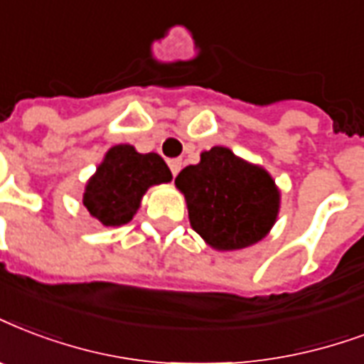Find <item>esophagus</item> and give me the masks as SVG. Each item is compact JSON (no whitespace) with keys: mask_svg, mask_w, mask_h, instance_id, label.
Instances as JSON below:
<instances>
[{"mask_svg":"<svg viewBox=\"0 0 364 364\" xmlns=\"http://www.w3.org/2000/svg\"><path fill=\"white\" fill-rule=\"evenodd\" d=\"M168 166H170V170H171V173H173V177L177 176V173H179V170H181V160H170V162H168Z\"/></svg>","mask_w":364,"mask_h":364,"instance_id":"esophagus-1","label":"esophagus"}]
</instances>
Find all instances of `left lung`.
Masks as SVG:
<instances>
[{
	"mask_svg": "<svg viewBox=\"0 0 364 364\" xmlns=\"http://www.w3.org/2000/svg\"><path fill=\"white\" fill-rule=\"evenodd\" d=\"M185 194L191 227L215 250H240L259 242L274 225L281 193L262 166L212 146L200 162L176 177Z\"/></svg>",
	"mask_w": 364,
	"mask_h": 364,
	"instance_id": "obj_1",
	"label": "left lung"
}]
</instances>
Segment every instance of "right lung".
Instances as JSON below:
<instances>
[{
  "label": "right lung",
  "instance_id": "1",
  "mask_svg": "<svg viewBox=\"0 0 364 364\" xmlns=\"http://www.w3.org/2000/svg\"><path fill=\"white\" fill-rule=\"evenodd\" d=\"M170 181V168L156 152L141 154L132 145H116L85 185L83 206L105 227L126 225L137 213L143 194L152 185Z\"/></svg>",
  "mask_w": 364,
  "mask_h": 364
}]
</instances>
